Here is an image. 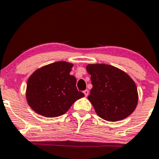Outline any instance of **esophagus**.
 <instances>
[{
	"mask_svg": "<svg viewBox=\"0 0 159 159\" xmlns=\"http://www.w3.org/2000/svg\"><path fill=\"white\" fill-rule=\"evenodd\" d=\"M84 96H88L89 94V91L88 89H85L84 91Z\"/></svg>",
	"mask_w": 159,
	"mask_h": 159,
	"instance_id": "esophagus-1",
	"label": "esophagus"
}]
</instances>
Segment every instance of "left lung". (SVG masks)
<instances>
[{"instance_id":"8db88e82","label":"left lung","mask_w":159,"mask_h":159,"mask_svg":"<svg viewBox=\"0 0 159 159\" xmlns=\"http://www.w3.org/2000/svg\"><path fill=\"white\" fill-rule=\"evenodd\" d=\"M93 89L88 99L98 116L116 121L133 113L138 103L137 88L126 73L107 64H89Z\"/></svg>"}]
</instances>
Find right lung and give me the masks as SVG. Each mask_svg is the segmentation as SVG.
Masks as SVG:
<instances>
[{
	"label": "right lung",
	"mask_w": 159,
	"mask_h": 159,
	"mask_svg": "<svg viewBox=\"0 0 159 159\" xmlns=\"http://www.w3.org/2000/svg\"><path fill=\"white\" fill-rule=\"evenodd\" d=\"M73 64L56 62L37 70L26 84V100L35 112L48 118L65 114L84 93L76 87L77 80L70 75Z\"/></svg>",
	"instance_id": "right-lung-1"
}]
</instances>
